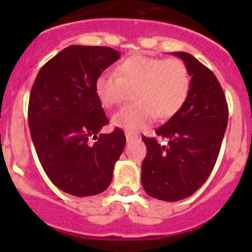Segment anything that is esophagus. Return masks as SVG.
Returning a JSON list of instances; mask_svg holds the SVG:
<instances>
[{"instance_id": "esophagus-1", "label": "esophagus", "mask_w": 252, "mask_h": 252, "mask_svg": "<svg viewBox=\"0 0 252 252\" xmlns=\"http://www.w3.org/2000/svg\"><path fill=\"white\" fill-rule=\"evenodd\" d=\"M126 141H128V142H130V141L135 140V139H136V136H135V135H133V134H129V133H126Z\"/></svg>"}]
</instances>
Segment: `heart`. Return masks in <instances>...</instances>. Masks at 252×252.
<instances>
[{
  "label": "heart",
  "mask_w": 252,
  "mask_h": 252,
  "mask_svg": "<svg viewBox=\"0 0 252 252\" xmlns=\"http://www.w3.org/2000/svg\"><path fill=\"white\" fill-rule=\"evenodd\" d=\"M119 75L101 73L95 79V93L103 106L123 102L128 90L133 100L112 118L116 126L138 131L155 121L168 119L179 112L189 96L190 80L187 64L179 58H158L134 55L118 65Z\"/></svg>",
  "instance_id": "heart-1"
}]
</instances>
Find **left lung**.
Returning <instances> with one entry per match:
<instances>
[{
	"label": "left lung",
	"mask_w": 252,
	"mask_h": 252,
	"mask_svg": "<svg viewBox=\"0 0 252 252\" xmlns=\"http://www.w3.org/2000/svg\"><path fill=\"white\" fill-rule=\"evenodd\" d=\"M172 55L187 64L189 96L179 112L155 130L167 145L142 136L147 152L141 184L150 196L173 202L191 196L210 177L227 129L228 105L222 86L206 65L190 53Z\"/></svg>",
	"instance_id": "left-lung-1"
}]
</instances>
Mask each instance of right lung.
Segmentation results:
<instances>
[{
    "mask_svg": "<svg viewBox=\"0 0 252 252\" xmlns=\"http://www.w3.org/2000/svg\"><path fill=\"white\" fill-rule=\"evenodd\" d=\"M119 57L106 46L65 47L40 69L32 88L28 121L32 142L45 173L67 194L97 195L112 182L126 140L119 128L100 134L108 119L95 79Z\"/></svg>",
    "mask_w": 252,
    "mask_h": 252,
    "instance_id": "add662e5",
    "label": "right lung"
}]
</instances>
